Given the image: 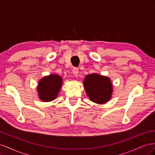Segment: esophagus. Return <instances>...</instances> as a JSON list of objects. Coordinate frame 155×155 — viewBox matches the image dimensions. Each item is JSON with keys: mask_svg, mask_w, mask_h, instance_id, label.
I'll return each mask as SVG.
<instances>
[{"mask_svg": "<svg viewBox=\"0 0 155 155\" xmlns=\"http://www.w3.org/2000/svg\"><path fill=\"white\" fill-rule=\"evenodd\" d=\"M72 72L74 74L75 76H78V74L79 73V69L76 67H74L72 68Z\"/></svg>", "mask_w": 155, "mask_h": 155, "instance_id": "esophagus-1", "label": "esophagus"}]
</instances>
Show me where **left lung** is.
I'll return each mask as SVG.
<instances>
[{"label": "left lung", "instance_id": "left-lung-1", "mask_svg": "<svg viewBox=\"0 0 155 155\" xmlns=\"http://www.w3.org/2000/svg\"><path fill=\"white\" fill-rule=\"evenodd\" d=\"M112 86L109 78L96 74L88 75L84 80V87L88 97L96 104H105L110 99Z\"/></svg>", "mask_w": 155, "mask_h": 155}]
</instances>
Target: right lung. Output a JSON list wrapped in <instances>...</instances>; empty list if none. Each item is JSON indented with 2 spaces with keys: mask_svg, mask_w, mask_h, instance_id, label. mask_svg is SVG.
Masks as SVG:
<instances>
[{
  "mask_svg": "<svg viewBox=\"0 0 155 155\" xmlns=\"http://www.w3.org/2000/svg\"><path fill=\"white\" fill-rule=\"evenodd\" d=\"M61 84L62 79L58 75L52 74L43 78L37 87L40 99L46 102L54 100L58 94Z\"/></svg>",
  "mask_w": 155,
  "mask_h": 155,
  "instance_id": "add662e5",
  "label": "right lung"
}]
</instances>
